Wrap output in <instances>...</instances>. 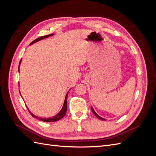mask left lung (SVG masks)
Returning <instances> with one entry per match:
<instances>
[{
	"instance_id": "1",
	"label": "left lung",
	"mask_w": 156,
	"mask_h": 156,
	"mask_svg": "<svg viewBox=\"0 0 156 156\" xmlns=\"http://www.w3.org/2000/svg\"><path fill=\"white\" fill-rule=\"evenodd\" d=\"M91 109H92V112L94 113V115H95L96 117H98V119H101V120H105L104 119H103V118H101V117H100V116H99V115L97 114V113H96L95 111H94V110L93 109V108H92V107H91Z\"/></svg>"
}]
</instances>
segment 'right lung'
I'll use <instances>...</instances> for the list:
<instances>
[{"mask_svg":"<svg viewBox=\"0 0 156 156\" xmlns=\"http://www.w3.org/2000/svg\"><path fill=\"white\" fill-rule=\"evenodd\" d=\"M52 35H53V34H49V35H47V36H41L40 37H38V38H37L36 40L33 41L30 45H32L33 44L36 43V42H37V41H38L40 40H43L44 38H46V37H48L49 36H52ZM21 62V60H20V65ZM20 65H19V66H20ZM19 70H20V68H19ZM68 92L67 93L66 96L64 103V105H63V107L62 108V110H61L56 116L52 117V118H50V119H42V118L37 117V116H35L34 115H33L32 112H30L27 107V109L29 110V111L30 113V115H32V116H33L34 118H36V119H37L38 120H40L43 121V122H53L58 121V120H60L61 119H62V118L66 115V112H67V98H68Z\"/></svg>","mask_w":156,"mask_h":156,"instance_id":"add662e5","label":"right lung"}]
</instances>
